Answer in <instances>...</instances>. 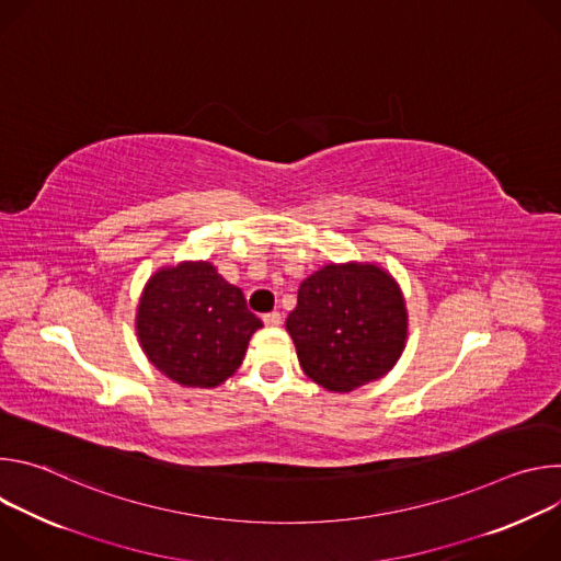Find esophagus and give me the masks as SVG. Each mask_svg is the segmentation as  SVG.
Returning <instances> with one entry per match:
<instances>
[{
	"mask_svg": "<svg viewBox=\"0 0 561 561\" xmlns=\"http://www.w3.org/2000/svg\"><path fill=\"white\" fill-rule=\"evenodd\" d=\"M262 319H264V324L268 329H277L282 324V314L279 312H266Z\"/></svg>",
	"mask_w": 561,
	"mask_h": 561,
	"instance_id": "1",
	"label": "esophagus"
}]
</instances>
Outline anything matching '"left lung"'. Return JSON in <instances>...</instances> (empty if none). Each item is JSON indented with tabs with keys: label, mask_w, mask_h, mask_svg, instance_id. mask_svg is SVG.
Returning <instances> with one entry per match:
<instances>
[{
	"label": "left lung",
	"mask_w": 561,
	"mask_h": 561,
	"mask_svg": "<svg viewBox=\"0 0 561 561\" xmlns=\"http://www.w3.org/2000/svg\"><path fill=\"white\" fill-rule=\"evenodd\" d=\"M304 373L329 392L381 379L402 357L409 310L397 279L375 262L327 264L306 277L286 319Z\"/></svg>",
	"instance_id": "8db88e82"
}]
</instances>
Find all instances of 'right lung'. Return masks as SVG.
Listing matches in <instances>:
<instances>
[{"mask_svg": "<svg viewBox=\"0 0 561 561\" xmlns=\"http://www.w3.org/2000/svg\"><path fill=\"white\" fill-rule=\"evenodd\" d=\"M264 324L210 262L157 268L137 301L135 331L148 362L186 388H215L242 364Z\"/></svg>", "mask_w": 561, "mask_h": 561, "instance_id": "right-lung-1", "label": "right lung"}]
</instances>
